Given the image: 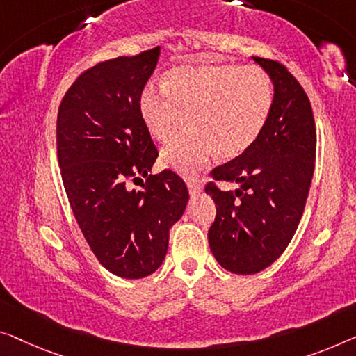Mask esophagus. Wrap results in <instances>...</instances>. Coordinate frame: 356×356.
<instances>
[{"label":"esophagus","mask_w":356,"mask_h":356,"mask_svg":"<svg viewBox=\"0 0 356 356\" xmlns=\"http://www.w3.org/2000/svg\"><path fill=\"white\" fill-rule=\"evenodd\" d=\"M187 187H188V192L192 193V195L201 192V184L198 182V180H195V179H188L187 180Z\"/></svg>","instance_id":"esophagus-1"}]
</instances>
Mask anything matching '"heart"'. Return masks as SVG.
Here are the masks:
<instances>
[{"label": "heart", "instance_id": "b5f03b06", "mask_svg": "<svg viewBox=\"0 0 356 356\" xmlns=\"http://www.w3.org/2000/svg\"><path fill=\"white\" fill-rule=\"evenodd\" d=\"M161 89L147 84L139 111L150 134L169 144L161 163L192 176L216 155L233 160L252 147L273 105L272 76L261 67L238 63L179 65L164 73Z\"/></svg>", "mask_w": 356, "mask_h": 356}]
</instances>
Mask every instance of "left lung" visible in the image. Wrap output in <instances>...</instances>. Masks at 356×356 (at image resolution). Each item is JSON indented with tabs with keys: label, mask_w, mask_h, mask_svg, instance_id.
Wrapping results in <instances>:
<instances>
[{
	"label": "left lung",
	"mask_w": 356,
	"mask_h": 356,
	"mask_svg": "<svg viewBox=\"0 0 356 356\" xmlns=\"http://www.w3.org/2000/svg\"><path fill=\"white\" fill-rule=\"evenodd\" d=\"M272 76L268 121L252 147L212 169L206 193L216 203L208 238L222 267L252 275L272 265L299 225L315 171L316 127L310 100L283 63L252 57ZM217 181L241 185L222 191Z\"/></svg>",
	"instance_id": "left-lung-1"
}]
</instances>
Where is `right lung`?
Masks as SVG:
<instances>
[{"instance_id": "right-lung-1", "label": "right lung", "mask_w": 356, "mask_h": 356, "mask_svg": "<svg viewBox=\"0 0 356 356\" xmlns=\"http://www.w3.org/2000/svg\"><path fill=\"white\" fill-rule=\"evenodd\" d=\"M160 46L84 70L57 113V158L79 229L97 261L137 280L164 261L169 229L182 217L188 190L171 169L148 174L158 150L139 111ZM146 177L140 191L127 180Z\"/></svg>"}]
</instances>
